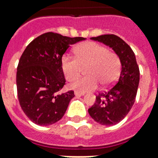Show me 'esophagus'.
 Segmentation results:
<instances>
[{
  "instance_id": "34e87169",
  "label": "esophagus",
  "mask_w": 158,
  "mask_h": 158,
  "mask_svg": "<svg viewBox=\"0 0 158 158\" xmlns=\"http://www.w3.org/2000/svg\"><path fill=\"white\" fill-rule=\"evenodd\" d=\"M74 95L77 96H84L85 95V92H80V91H78V90H76V91H74Z\"/></svg>"
}]
</instances>
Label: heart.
<instances>
[{"instance_id":"obj_1","label":"heart","mask_w":158,"mask_h":158,"mask_svg":"<svg viewBox=\"0 0 158 158\" xmlns=\"http://www.w3.org/2000/svg\"><path fill=\"white\" fill-rule=\"evenodd\" d=\"M75 56L66 54L62 57V69L66 79L75 81L86 68L85 77L71 85V88L80 92L94 90L100 84L107 86L113 84L121 70V60L116 52L109 51L96 42L88 41L74 49Z\"/></svg>"}]
</instances>
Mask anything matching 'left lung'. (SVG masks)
Here are the masks:
<instances>
[{
	"label": "left lung",
	"instance_id": "1",
	"mask_svg": "<svg viewBox=\"0 0 158 158\" xmlns=\"http://www.w3.org/2000/svg\"><path fill=\"white\" fill-rule=\"evenodd\" d=\"M93 40L109 45L118 55L122 69L116 84L107 91L99 93L88 112L96 122L114 125L124 118L135 101L139 81V69L132 49L115 35L92 37Z\"/></svg>",
	"mask_w": 158,
	"mask_h": 158
}]
</instances>
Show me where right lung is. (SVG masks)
I'll list each match as a JSON object with an SVG mask.
<instances>
[{
    "instance_id": "1",
    "label": "right lung",
    "mask_w": 158,
    "mask_h": 158,
    "mask_svg": "<svg viewBox=\"0 0 158 158\" xmlns=\"http://www.w3.org/2000/svg\"><path fill=\"white\" fill-rule=\"evenodd\" d=\"M84 40L45 33L23 52L16 77L18 97L23 113L33 123L51 125L63 117L74 92L60 93L66 84L62 57L70 45Z\"/></svg>"
}]
</instances>
